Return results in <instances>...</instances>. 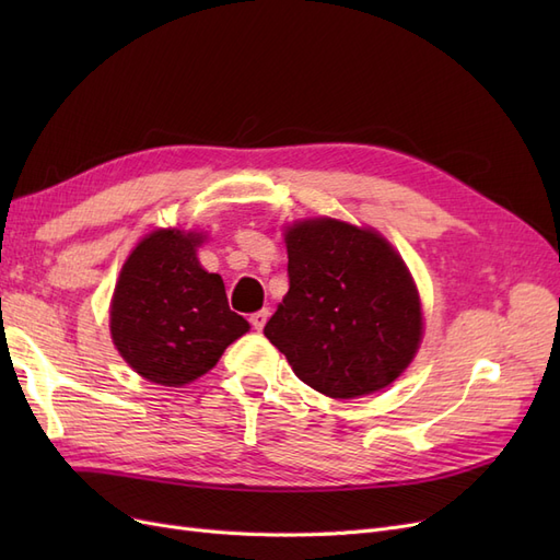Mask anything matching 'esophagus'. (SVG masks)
<instances>
[{
  "label": "esophagus",
  "mask_w": 560,
  "mask_h": 560,
  "mask_svg": "<svg viewBox=\"0 0 560 560\" xmlns=\"http://www.w3.org/2000/svg\"><path fill=\"white\" fill-rule=\"evenodd\" d=\"M268 308H264V311H257V313H252L249 315V325L257 329V331H261L264 329V325H266V319H268Z\"/></svg>",
  "instance_id": "1"
}]
</instances>
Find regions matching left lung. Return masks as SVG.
<instances>
[{
  "mask_svg": "<svg viewBox=\"0 0 560 560\" xmlns=\"http://www.w3.org/2000/svg\"><path fill=\"white\" fill-rule=\"evenodd\" d=\"M290 292L264 334L317 393L352 399L387 387L416 358L420 299L395 247L371 229L303 219L284 231Z\"/></svg>",
  "mask_w": 560,
  "mask_h": 560,
  "instance_id": "8db88e82",
  "label": "left lung"
}]
</instances>
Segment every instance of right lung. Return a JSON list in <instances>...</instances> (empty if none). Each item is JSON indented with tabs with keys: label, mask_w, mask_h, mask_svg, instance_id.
I'll return each mask as SVG.
<instances>
[{
	"label": "right lung",
	"mask_w": 560,
	"mask_h": 560,
	"mask_svg": "<svg viewBox=\"0 0 560 560\" xmlns=\"http://www.w3.org/2000/svg\"><path fill=\"white\" fill-rule=\"evenodd\" d=\"M200 233L161 229L132 249L112 299V338L151 383L200 378L241 338L247 319L229 308L224 280L198 264Z\"/></svg>",
	"instance_id": "right-lung-1"
}]
</instances>
